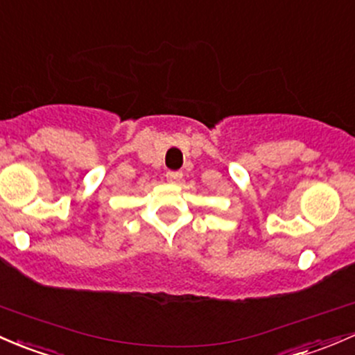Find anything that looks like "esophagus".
Here are the masks:
<instances>
[{"label":"esophagus","mask_w":355,"mask_h":355,"mask_svg":"<svg viewBox=\"0 0 355 355\" xmlns=\"http://www.w3.org/2000/svg\"><path fill=\"white\" fill-rule=\"evenodd\" d=\"M166 178L169 182H178V181H181L182 173H167Z\"/></svg>","instance_id":"obj_1"}]
</instances>
